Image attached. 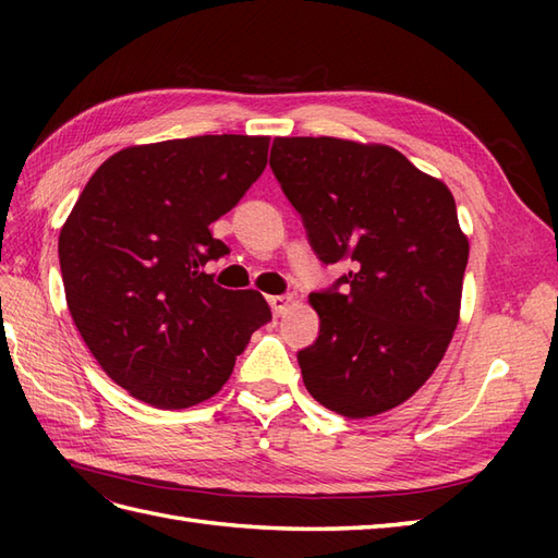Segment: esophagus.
<instances>
[{
  "mask_svg": "<svg viewBox=\"0 0 558 558\" xmlns=\"http://www.w3.org/2000/svg\"><path fill=\"white\" fill-rule=\"evenodd\" d=\"M292 302H294V300L290 298V294H270V298H268L270 310H272V314H276V316L286 314V312L290 310Z\"/></svg>",
  "mask_w": 558,
  "mask_h": 558,
  "instance_id": "1",
  "label": "esophagus"
}]
</instances>
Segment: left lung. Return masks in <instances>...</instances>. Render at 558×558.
<instances>
[{
	"label": "left lung",
	"mask_w": 558,
	"mask_h": 558,
	"mask_svg": "<svg viewBox=\"0 0 558 558\" xmlns=\"http://www.w3.org/2000/svg\"><path fill=\"white\" fill-rule=\"evenodd\" d=\"M270 168L324 264H350L312 292L318 338L300 350L304 386L364 420L417 393L460 318L470 244L450 189L400 150L333 136H278Z\"/></svg>",
	"instance_id": "left-lung-1"
}]
</instances>
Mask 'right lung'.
Returning a JSON list of instances; mask_svg holds the SVG:
<instances>
[{
    "label": "right lung",
    "mask_w": 558,
    "mask_h": 558,
    "mask_svg": "<svg viewBox=\"0 0 558 558\" xmlns=\"http://www.w3.org/2000/svg\"><path fill=\"white\" fill-rule=\"evenodd\" d=\"M268 136H192L105 160L59 232L66 306L114 384L153 408L213 398L270 306L204 272L230 248L210 232L268 160Z\"/></svg>",
    "instance_id": "obj_1"
}]
</instances>
